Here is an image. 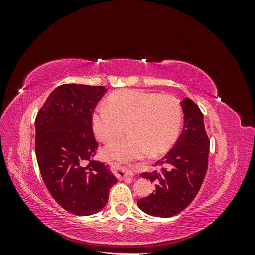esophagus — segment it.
Returning a JSON list of instances; mask_svg holds the SVG:
<instances>
[{
    "mask_svg": "<svg viewBox=\"0 0 255 255\" xmlns=\"http://www.w3.org/2000/svg\"><path fill=\"white\" fill-rule=\"evenodd\" d=\"M113 169H114L115 174L117 175V177H118L119 180H125V179H127V177L133 176V172H130L128 170H126V169H123V168H119V167L114 166Z\"/></svg>",
    "mask_w": 255,
    "mask_h": 255,
    "instance_id": "obj_1",
    "label": "esophagus"
}]
</instances>
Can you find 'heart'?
Here are the masks:
<instances>
[{
  "label": "heart",
  "instance_id": "heart-1",
  "mask_svg": "<svg viewBox=\"0 0 255 255\" xmlns=\"http://www.w3.org/2000/svg\"><path fill=\"white\" fill-rule=\"evenodd\" d=\"M182 109L170 95L127 89L113 94L106 105L92 114V128L99 140L109 143L127 133L125 139L104 148L107 159L128 160L164 154L179 135Z\"/></svg>",
  "mask_w": 255,
  "mask_h": 255
}]
</instances>
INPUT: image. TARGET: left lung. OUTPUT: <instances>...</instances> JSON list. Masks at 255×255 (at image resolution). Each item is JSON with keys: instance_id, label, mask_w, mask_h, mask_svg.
I'll use <instances>...</instances> for the list:
<instances>
[{"instance_id": "obj_1", "label": "left lung", "mask_w": 255, "mask_h": 255, "mask_svg": "<svg viewBox=\"0 0 255 255\" xmlns=\"http://www.w3.org/2000/svg\"><path fill=\"white\" fill-rule=\"evenodd\" d=\"M183 130L173 148L155 165L160 172H143L141 176L155 183L148 197L137 201L140 210L154 217L168 218L184 211L199 192L207 171L210 139L203 114L189 98L181 102Z\"/></svg>"}]
</instances>
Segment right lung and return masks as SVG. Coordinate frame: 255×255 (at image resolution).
Masks as SVG:
<instances>
[{
    "instance_id": "add662e5",
    "label": "right lung",
    "mask_w": 255,
    "mask_h": 255,
    "mask_svg": "<svg viewBox=\"0 0 255 255\" xmlns=\"http://www.w3.org/2000/svg\"><path fill=\"white\" fill-rule=\"evenodd\" d=\"M106 90L61 85L51 92L35 120V152L42 180L54 200L74 215L101 211L118 182L109 165L92 159L99 146L92 113Z\"/></svg>"
}]
</instances>
